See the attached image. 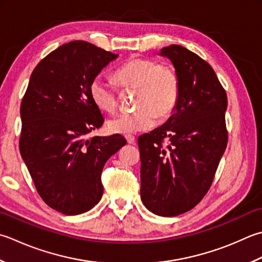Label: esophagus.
<instances>
[{
	"mask_svg": "<svg viewBox=\"0 0 262 262\" xmlns=\"http://www.w3.org/2000/svg\"><path fill=\"white\" fill-rule=\"evenodd\" d=\"M125 137H126V141L128 142V144H134V143L136 142V138H135L134 136L127 135V136H125Z\"/></svg>",
	"mask_w": 262,
	"mask_h": 262,
	"instance_id": "1",
	"label": "esophagus"
}]
</instances>
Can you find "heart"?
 Listing matches in <instances>:
<instances>
[{
    "label": "heart",
    "mask_w": 262,
    "mask_h": 262,
    "mask_svg": "<svg viewBox=\"0 0 262 262\" xmlns=\"http://www.w3.org/2000/svg\"><path fill=\"white\" fill-rule=\"evenodd\" d=\"M116 79L124 89L138 91L133 112H125L107 122V129L115 134L129 135L150 129L156 117L165 120L178 103L181 81L170 67L155 60L134 58L116 71ZM90 94L100 110L112 114L118 106V89L102 75L90 85Z\"/></svg>",
    "instance_id": "obj_1"
}]
</instances>
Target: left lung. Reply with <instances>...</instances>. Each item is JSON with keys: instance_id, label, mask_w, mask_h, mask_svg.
I'll list each match as a JSON object with an SVG mask.
<instances>
[{"instance_id": "left-lung-1", "label": "left lung", "mask_w": 262, "mask_h": 262, "mask_svg": "<svg viewBox=\"0 0 262 262\" xmlns=\"http://www.w3.org/2000/svg\"><path fill=\"white\" fill-rule=\"evenodd\" d=\"M159 54L171 61L181 93L166 124L138 137L141 199L155 214L173 217L195 207L211 186L227 146V95L211 66L192 51L170 45Z\"/></svg>"}]
</instances>
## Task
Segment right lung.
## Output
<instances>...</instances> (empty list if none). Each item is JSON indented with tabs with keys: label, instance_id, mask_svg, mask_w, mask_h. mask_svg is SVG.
Returning a JSON list of instances; mask_svg holds the SVG:
<instances>
[{
	"label": "right lung",
	"instance_id": "add662e5",
	"mask_svg": "<svg viewBox=\"0 0 262 262\" xmlns=\"http://www.w3.org/2000/svg\"><path fill=\"white\" fill-rule=\"evenodd\" d=\"M117 58L84 40L61 45L36 66L20 106V155L43 201L68 216L99 203L105 162L127 143L86 138L104 121L90 85Z\"/></svg>",
	"mask_w": 262,
	"mask_h": 262
}]
</instances>
